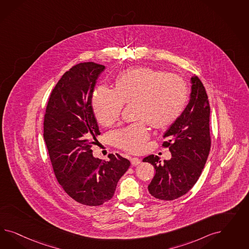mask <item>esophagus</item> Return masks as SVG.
I'll return each mask as SVG.
<instances>
[{"instance_id":"34e87169","label":"esophagus","mask_w":249,"mask_h":249,"mask_svg":"<svg viewBox=\"0 0 249 249\" xmlns=\"http://www.w3.org/2000/svg\"><path fill=\"white\" fill-rule=\"evenodd\" d=\"M130 162H131V164H132V165H139V164L141 163V160L139 158H136V157H134V158L130 159Z\"/></svg>"}]
</instances>
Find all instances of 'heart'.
Here are the masks:
<instances>
[{
  "instance_id": "1",
  "label": "heart",
  "mask_w": 249,
  "mask_h": 249,
  "mask_svg": "<svg viewBox=\"0 0 249 249\" xmlns=\"http://www.w3.org/2000/svg\"><path fill=\"white\" fill-rule=\"evenodd\" d=\"M188 99L184 80L178 75L149 68L128 69L118 75L115 89L98 87L92 97V108L98 123L112 126L121 116L123 105L136 104L138 120L151 127L164 128L180 117ZM149 130L142 121L114 132L115 145L137 153L143 149Z\"/></svg>"
}]
</instances>
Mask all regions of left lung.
<instances>
[{"instance_id":"1","label":"left lung","mask_w":249,"mask_h":249,"mask_svg":"<svg viewBox=\"0 0 249 249\" xmlns=\"http://www.w3.org/2000/svg\"><path fill=\"white\" fill-rule=\"evenodd\" d=\"M191 84L188 104L163 134L167 142L162 146L169 147L172 158L163 162L154 155L143 159L156 171L148 190L160 200L171 201L188 193L199 179L209 155L211 138L208 97L198 76H192Z\"/></svg>"}]
</instances>
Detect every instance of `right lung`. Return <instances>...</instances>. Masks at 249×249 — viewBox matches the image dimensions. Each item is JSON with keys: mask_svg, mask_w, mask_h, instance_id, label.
<instances>
[{"mask_svg": "<svg viewBox=\"0 0 249 249\" xmlns=\"http://www.w3.org/2000/svg\"><path fill=\"white\" fill-rule=\"evenodd\" d=\"M105 68L87 62L66 72L51 93L44 121V139L57 181L71 198L89 206L110 200L130 165L118 153L109 154L107 161L92 154L93 139L100 134L92 95Z\"/></svg>", "mask_w": 249, "mask_h": 249, "instance_id": "1", "label": "right lung"}]
</instances>
